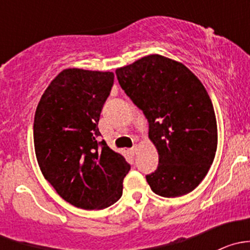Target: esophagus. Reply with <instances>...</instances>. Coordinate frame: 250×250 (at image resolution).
Here are the masks:
<instances>
[{"label":"esophagus","instance_id":"obj_1","mask_svg":"<svg viewBox=\"0 0 250 250\" xmlns=\"http://www.w3.org/2000/svg\"><path fill=\"white\" fill-rule=\"evenodd\" d=\"M137 151H138V145H134L132 148H130V152H132L133 155H135V153H137Z\"/></svg>","mask_w":250,"mask_h":250}]
</instances>
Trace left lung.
Returning a JSON list of instances; mask_svg holds the SVG:
<instances>
[{"label": "left lung", "mask_w": 250, "mask_h": 250, "mask_svg": "<svg viewBox=\"0 0 250 250\" xmlns=\"http://www.w3.org/2000/svg\"><path fill=\"white\" fill-rule=\"evenodd\" d=\"M125 94L143 111L158 167L146 175L151 190L179 197L195 190L216 152L218 129L204 85L185 65L158 54L116 70Z\"/></svg>", "instance_id": "left-lung-1"}]
</instances>
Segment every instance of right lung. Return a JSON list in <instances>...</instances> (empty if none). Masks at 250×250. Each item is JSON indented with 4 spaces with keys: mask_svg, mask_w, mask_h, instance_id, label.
<instances>
[{
    "mask_svg": "<svg viewBox=\"0 0 250 250\" xmlns=\"http://www.w3.org/2000/svg\"><path fill=\"white\" fill-rule=\"evenodd\" d=\"M113 78V72L62 70L35 113V152L42 174L60 197L87 210L117 202L130 169L122 155L99 139L98 123Z\"/></svg>",
    "mask_w": 250,
    "mask_h": 250,
    "instance_id": "add662e5",
    "label": "right lung"
}]
</instances>
